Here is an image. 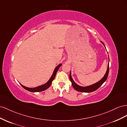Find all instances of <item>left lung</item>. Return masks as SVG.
<instances>
[{
  "instance_id": "8db88e82",
  "label": "left lung",
  "mask_w": 127,
  "mask_h": 127,
  "mask_svg": "<svg viewBox=\"0 0 127 127\" xmlns=\"http://www.w3.org/2000/svg\"><path fill=\"white\" fill-rule=\"evenodd\" d=\"M101 42H102L101 41ZM102 43L104 44V43L102 42ZM104 45L105 46V45L104 44ZM109 64H108V66H107V70L106 72V74H105L104 76L99 80V82H97L96 83H95L93 85H91V86H88L87 87H82L80 86L79 85H78L77 84H76L74 80H73L71 76V72H70V75H69V78L70 81L72 83V87H74V88L75 90H76V91H77L78 92H85V93H90V92H94L95 90H97L98 88L100 87L102 84L104 83L106 80L107 78V76H108L109 75Z\"/></svg>"
}]
</instances>
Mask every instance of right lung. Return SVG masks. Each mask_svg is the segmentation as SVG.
Returning <instances> with one entry per match:
<instances>
[{"mask_svg":"<svg viewBox=\"0 0 127 127\" xmlns=\"http://www.w3.org/2000/svg\"><path fill=\"white\" fill-rule=\"evenodd\" d=\"M61 64H60L59 65H58V66L56 67L54 71H53V74H52V76L51 77V78H50V79L49 80V81L46 84H44V85H42L41 86H38V87H35V88H29V87H25V86H24L23 85H22V84H21V85H22V86L24 88V89L28 90V91H29L30 92H41V91H44L45 90H47V88H48L50 86V85H51L52 80L55 79V77H56V74H57V72L58 71V70L59 68L61 66Z\"/></svg>","mask_w":127,"mask_h":127,"instance_id":"add662e5","label":"right lung"}]
</instances>
